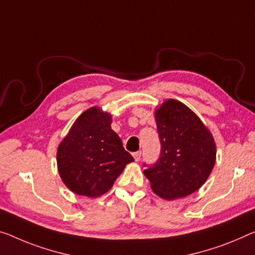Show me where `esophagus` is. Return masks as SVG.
Instances as JSON below:
<instances>
[{
    "label": "esophagus",
    "instance_id": "34e87169",
    "mask_svg": "<svg viewBox=\"0 0 255 255\" xmlns=\"http://www.w3.org/2000/svg\"><path fill=\"white\" fill-rule=\"evenodd\" d=\"M133 157H134L135 162H139L140 158H141V151H135L133 152Z\"/></svg>",
    "mask_w": 255,
    "mask_h": 255
}]
</instances>
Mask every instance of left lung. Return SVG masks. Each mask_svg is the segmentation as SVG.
Wrapping results in <instances>:
<instances>
[{
	"instance_id": "left-lung-1",
	"label": "left lung",
	"mask_w": 255,
	"mask_h": 255,
	"mask_svg": "<svg viewBox=\"0 0 255 255\" xmlns=\"http://www.w3.org/2000/svg\"><path fill=\"white\" fill-rule=\"evenodd\" d=\"M155 120L160 156L143 174L159 197H186L204 185L213 170L217 156L213 135L190 108L174 99L156 109Z\"/></svg>"
}]
</instances>
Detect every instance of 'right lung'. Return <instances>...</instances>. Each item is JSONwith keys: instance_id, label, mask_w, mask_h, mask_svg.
Masks as SVG:
<instances>
[{"instance_id": "right-lung-1", "label": "right lung", "mask_w": 255, "mask_h": 255, "mask_svg": "<svg viewBox=\"0 0 255 255\" xmlns=\"http://www.w3.org/2000/svg\"><path fill=\"white\" fill-rule=\"evenodd\" d=\"M112 115L91 107L78 116L57 150L60 178L73 193L99 197L133 162L112 130Z\"/></svg>"}]
</instances>
